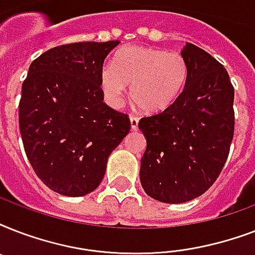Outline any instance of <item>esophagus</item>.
Instances as JSON below:
<instances>
[{"label": "esophagus", "mask_w": 255, "mask_h": 255, "mask_svg": "<svg viewBox=\"0 0 255 255\" xmlns=\"http://www.w3.org/2000/svg\"><path fill=\"white\" fill-rule=\"evenodd\" d=\"M129 122H131L132 131H137V129H139V119H137L136 116H131V118H129Z\"/></svg>", "instance_id": "obj_1"}]
</instances>
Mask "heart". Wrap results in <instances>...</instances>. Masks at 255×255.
Here are the masks:
<instances>
[{"label": "heart", "mask_w": 255, "mask_h": 255, "mask_svg": "<svg viewBox=\"0 0 255 255\" xmlns=\"http://www.w3.org/2000/svg\"><path fill=\"white\" fill-rule=\"evenodd\" d=\"M189 78V65L180 53L145 46H127L114 57L112 66L100 74V86L111 106L122 103L126 86L132 103L147 114L169 108L184 91Z\"/></svg>", "instance_id": "1"}]
</instances>
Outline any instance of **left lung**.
I'll return each instance as SVG.
<instances>
[{
	"mask_svg": "<svg viewBox=\"0 0 255 255\" xmlns=\"http://www.w3.org/2000/svg\"><path fill=\"white\" fill-rule=\"evenodd\" d=\"M181 55L189 78L180 98L139 122L147 140L140 182L149 197L165 204L190 201L209 189L225 165L234 132V88L228 71L192 43Z\"/></svg>",
	"mask_w": 255,
	"mask_h": 255,
	"instance_id": "left-lung-1",
	"label": "left lung"
}]
</instances>
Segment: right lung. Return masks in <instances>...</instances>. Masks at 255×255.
Masks as SVG:
<instances>
[{
    "mask_svg": "<svg viewBox=\"0 0 255 255\" xmlns=\"http://www.w3.org/2000/svg\"><path fill=\"white\" fill-rule=\"evenodd\" d=\"M120 41L57 46L33 61L22 85L19 131L34 172L50 189L81 197L99 186L108 156L128 135L126 114L103 102L100 74Z\"/></svg>",
    "mask_w": 255,
    "mask_h": 255,
    "instance_id": "1",
    "label": "right lung"
}]
</instances>
